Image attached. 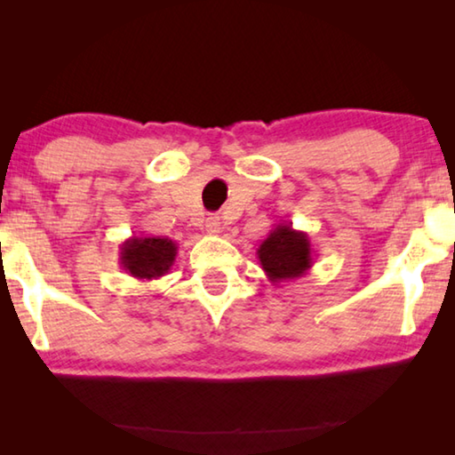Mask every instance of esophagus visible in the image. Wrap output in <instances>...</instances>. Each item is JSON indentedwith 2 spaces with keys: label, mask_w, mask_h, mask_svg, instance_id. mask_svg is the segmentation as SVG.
<instances>
[{
  "label": "esophagus",
  "mask_w": 455,
  "mask_h": 455,
  "mask_svg": "<svg viewBox=\"0 0 455 455\" xmlns=\"http://www.w3.org/2000/svg\"><path fill=\"white\" fill-rule=\"evenodd\" d=\"M206 230H209V235H219L220 233V219L219 217H209L206 219Z\"/></svg>",
  "instance_id": "34e87169"
}]
</instances>
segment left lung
Here are the masks:
<instances>
[{"label": "left lung", "mask_w": 455, "mask_h": 455, "mask_svg": "<svg viewBox=\"0 0 455 455\" xmlns=\"http://www.w3.org/2000/svg\"><path fill=\"white\" fill-rule=\"evenodd\" d=\"M259 263L273 284L305 276L313 267L309 235L295 230L289 222H279L257 249Z\"/></svg>", "instance_id": "left-lung-1"}]
</instances>
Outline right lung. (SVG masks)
I'll return each instance as SVG.
<instances>
[{
  "instance_id": "1",
  "label": "right lung",
  "mask_w": 455,
  "mask_h": 455,
  "mask_svg": "<svg viewBox=\"0 0 455 455\" xmlns=\"http://www.w3.org/2000/svg\"><path fill=\"white\" fill-rule=\"evenodd\" d=\"M179 255V244L168 236H130L120 244V267L140 281L164 276Z\"/></svg>"
}]
</instances>
